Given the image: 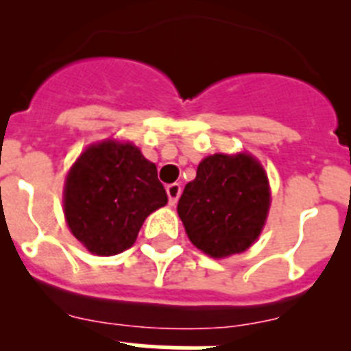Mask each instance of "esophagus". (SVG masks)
I'll use <instances>...</instances> for the list:
<instances>
[{
  "instance_id": "esophagus-1",
  "label": "esophagus",
  "mask_w": 351,
  "mask_h": 351,
  "mask_svg": "<svg viewBox=\"0 0 351 351\" xmlns=\"http://www.w3.org/2000/svg\"><path fill=\"white\" fill-rule=\"evenodd\" d=\"M167 195H169L170 206H176L179 197H181V184H179V182H172V184L167 186Z\"/></svg>"
}]
</instances>
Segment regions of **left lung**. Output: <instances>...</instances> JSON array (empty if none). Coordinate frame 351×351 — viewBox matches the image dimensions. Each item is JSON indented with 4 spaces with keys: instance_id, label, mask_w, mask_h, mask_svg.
I'll return each mask as SVG.
<instances>
[{
    "instance_id": "left-lung-1",
    "label": "left lung",
    "mask_w": 351,
    "mask_h": 351,
    "mask_svg": "<svg viewBox=\"0 0 351 351\" xmlns=\"http://www.w3.org/2000/svg\"><path fill=\"white\" fill-rule=\"evenodd\" d=\"M267 172L247 151L214 153L197 167L178 204L188 239L210 258H228L258 241L269 209Z\"/></svg>"
}]
</instances>
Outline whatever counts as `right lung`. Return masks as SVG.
Segmentation results:
<instances>
[{"label":"right lung","instance_id":"add662e5","mask_svg":"<svg viewBox=\"0 0 351 351\" xmlns=\"http://www.w3.org/2000/svg\"><path fill=\"white\" fill-rule=\"evenodd\" d=\"M167 202L156 165L130 141L105 138L88 145L64 178L68 228L98 256L132 247L145 218Z\"/></svg>","mask_w":351,"mask_h":351}]
</instances>
